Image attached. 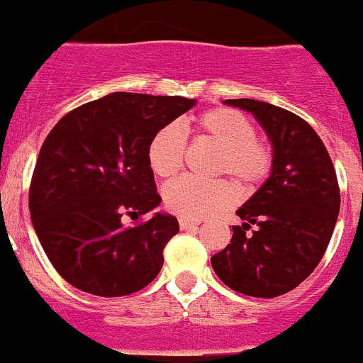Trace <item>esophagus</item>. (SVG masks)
Segmentation results:
<instances>
[{
  "label": "esophagus",
  "mask_w": 363,
  "mask_h": 363,
  "mask_svg": "<svg viewBox=\"0 0 363 363\" xmlns=\"http://www.w3.org/2000/svg\"><path fill=\"white\" fill-rule=\"evenodd\" d=\"M201 221L200 220H189V218H179V227L182 229H191V227H196L200 225Z\"/></svg>",
  "instance_id": "obj_1"
}]
</instances>
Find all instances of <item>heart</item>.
<instances>
[{
    "instance_id": "obj_1",
    "label": "heart",
    "mask_w": 363,
    "mask_h": 363,
    "mask_svg": "<svg viewBox=\"0 0 363 363\" xmlns=\"http://www.w3.org/2000/svg\"><path fill=\"white\" fill-rule=\"evenodd\" d=\"M201 138L220 147L216 172L230 174L242 187L252 189L264 184L272 169V150L265 140L256 136V127L245 114L229 107L211 108L196 120ZM187 138L176 123L165 125L154 134L147 150L152 172L160 178H172L185 165ZM167 209L189 220L213 216L238 200V191L229 179L184 178L174 179L163 189Z\"/></svg>"
}]
</instances>
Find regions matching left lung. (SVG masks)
Listing matches in <instances>:
<instances>
[{
    "mask_svg": "<svg viewBox=\"0 0 363 363\" xmlns=\"http://www.w3.org/2000/svg\"><path fill=\"white\" fill-rule=\"evenodd\" d=\"M255 114L272 143V171L236 211L229 245L211 258L227 287L255 298L289 293L316 269L335 230L340 187L316 130L294 112L258 99H227ZM251 225L257 229L248 233Z\"/></svg>",
    "mask_w": 363,
    "mask_h": 363,
    "instance_id": "8db88e82",
    "label": "left lung"
}]
</instances>
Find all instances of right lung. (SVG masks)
I'll list each match as a JSON object with an SVG mask.
<instances>
[{
	"instance_id": "right-lung-1",
	"label": "right lung",
	"mask_w": 363,
	"mask_h": 363,
	"mask_svg": "<svg viewBox=\"0 0 363 363\" xmlns=\"http://www.w3.org/2000/svg\"><path fill=\"white\" fill-rule=\"evenodd\" d=\"M191 107L182 96L112 92L67 112L45 138L28 209L45 255L76 289L127 296L158 277L179 225L162 213L142 220L162 201L147 150Z\"/></svg>"
}]
</instances>
